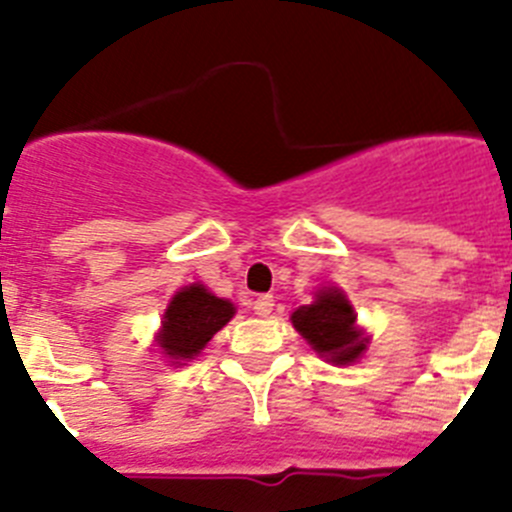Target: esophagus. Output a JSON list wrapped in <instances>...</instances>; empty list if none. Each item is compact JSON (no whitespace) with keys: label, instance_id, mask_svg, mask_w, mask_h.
<instances>
[{"label":"esophagus","instance_id":"obj_1","mask_svg":"<svg viewBox=\"0 0 512 512\" xmlns=\"http://www.w3.org/2000/svg\"><path fill=\"white\" fill-rule=\"evenodd\" d=\"M271 310H274V297L271 295L256 297V302H253V312H256V315L266 318V315H271Z\"/></svg>","mask_w":512,"mask_h":512}]
</instances>
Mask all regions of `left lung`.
<instances>
[{"label":"left lung","mask_w":512,"mask_h":512,"mask_svg":"<svg viewBox=\"0 0 512 512\" xmlns=\"http://www.w3.org/2000/svg\"><path fill=\"white\" fill-rule=\"evenodd\" d=\"M292 325L320 356L333 364H351L366 351L369 338L356 328V312L338 287L315 292L312 305L292 312Z\"/></svg>","instance_id":"8db88e82"}]
</instances>
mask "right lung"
I'll return each instance as SVG.
<instances>
[{"label": "right lung", "instance_id": "obj_1", "mask_svg": "<svg viewBox=\"0 0 512 512\" xmlns=\"http://www.w3.org/2000/svg\"><path fill=\"white\" fill-rule=\"evenodd\" d=\"M233 315V302L215 297L205 284H189L171 297L156 341L171 364H182L200 354Z\"/></svg>", "mask_w": 512, "mask_h": 512}]
</instances>
